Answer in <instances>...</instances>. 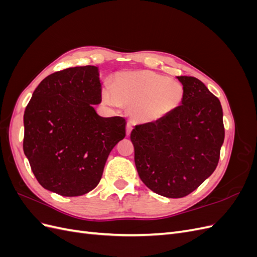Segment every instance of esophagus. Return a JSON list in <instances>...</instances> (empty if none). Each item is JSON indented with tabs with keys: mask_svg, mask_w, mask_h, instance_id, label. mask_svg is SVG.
I'll return each instance as SVG.
<instances>
[{
	"mask_svg": "<svg viewBox=\"0 0 257 257\" xmlns=\"http://www.w3.org/2000/svg\"><path fill=\"white\" fill-rule=\"evenodd\" d=\"M132 130H133V124H132V122H127L126 124V135H130Z\"/></svg>",
	"mask_w": 257,
	"mask_h": 257,
	"instance_id": "esophagus-1",
	"label": "esophagus"
}]
</instances>
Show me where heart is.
<instances>
[{
    "label": "heart",
    "mask_w": 257,
    "mask_h": 257,
    "mask_svg": "<svg viewBox=\"0 0 257 257\" xmlns=\"http://www.w3.org/2000/svg\"><path fill=\"white\" fill-rule=\"evenodd\" d=\"M185 96L184 85L148 69L123 72L114 76L112 89L104 88L102 97L108 105L131 106L132 118L154 123L177 111Z\"/></svg>",
    "instance_id": "heart-1"
}]
</instances>
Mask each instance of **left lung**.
<instances>
[{
	"instance_id": "8db88e82",
	"label": "left lung",
	"mask_w": 257,
	"mask_h": 257,
	"mask_svg": "<svg viewBox=\"0 0 257 257\" xmlns=\"http://www.w3.org/2000/svg\"><path fill=\"white\" fill-rule=\"evenodd\" d=\"M185 89L180 108L167 118L136 125L131 133L142 181L169 198L189 195L212 175L225 131L219 98L195 77H177Z\"/></svg>"
}]
</instances>
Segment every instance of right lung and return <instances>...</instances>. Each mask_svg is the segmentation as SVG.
Here are the masks:
<instances>
[{
	"mask_svg": "<svg viewBox=\"0 0 257 257\" xmlns=\"http://www.w3.org/2000/svg\"><path fill=\"white\" fill-rule=\"evenodd\" d=\"M96 66L53 73L37 85L23 115V151L40 184L62 196L92 191L112 148L125 137L122 116L103 118Z\"/></svg>",
	"mask_w": 257,
	"mask_h": 257,
	"instance_id": "add662e5",
	"label": "right lung"
}]
</instances>
